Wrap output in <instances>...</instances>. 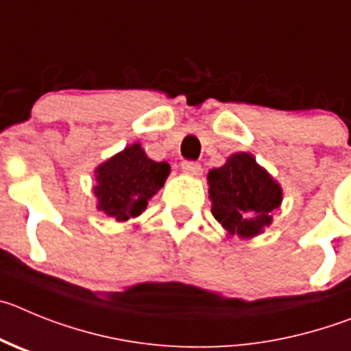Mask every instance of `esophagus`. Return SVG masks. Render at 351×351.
<instances>
[{
    "instance_id": "1",
    "label": "esophagus",
    "mask_w": 351,
    "mask_h": 351,
    "mask_svg": "<svg viewBox=\"0 0 351 351\" xmlns=\"http://www.w3.org/2000/svg\"><path fill=\"white\" fill-rule=\"evenodd\" d=\"M182 169L185 173H189V175H192V176H199V175H201V173H203V168H201V164L194 162V160H183V162H182Z\"/></svg>"
}]
</instances>
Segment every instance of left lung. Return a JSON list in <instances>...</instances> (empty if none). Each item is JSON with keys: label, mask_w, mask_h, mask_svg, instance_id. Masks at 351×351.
Here are the masks:
<instances>
[{"label": "left lung", "mask_w": 351, "mask_h": 351, "mask_svg": "<svg viewBox=\"0 0 351 351\" xmlns=\"http://www.w3.org/2000/svg\"><path fill=\"white\" fill-rule=\"evenodd\" d=\"M211 213L229 234L254 238L271 226L282 187L252 154L238 152L208 173Z\"/></svg>", "instance_id": "obj_1"}]
</instances>
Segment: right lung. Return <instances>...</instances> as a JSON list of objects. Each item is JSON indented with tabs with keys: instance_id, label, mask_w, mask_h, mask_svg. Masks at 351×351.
Listing matches in <instances>:
<instances>
[{
	"instance_id": "add662e5",
	"label": "right lung",
	"mask_w": 351,
	"mask_h": 351,
	"mask_svg": "<svg viewBox=\"0 0 351 351\" xmlns=\"http://www.w3.org/2000/svg\"><path fill=\"white\" fill-rule=\"evenodd\" d=\"M169 175L168 162H156L140 143L125 147L96 169L94 195L97 210L125 222L143 213L148 199L157 194Z\"/></svg>"
}]
</instances>
